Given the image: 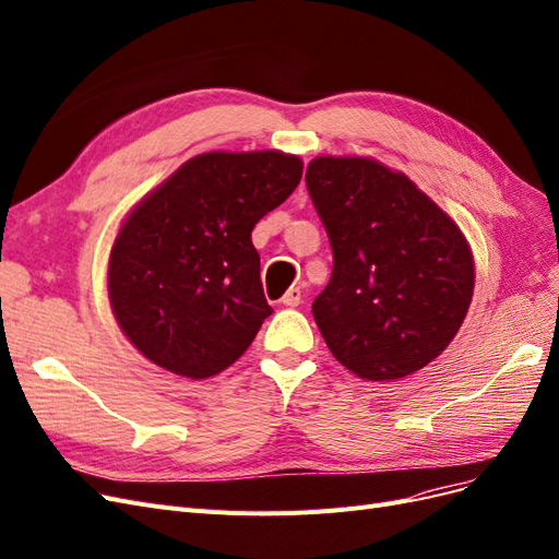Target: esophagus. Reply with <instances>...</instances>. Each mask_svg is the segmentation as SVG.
<instances>
[{"mask_svg": "<svg viewBox=\"0 0 559 559\" xmlns=\"http://www.w3.org/2000/svg\"><path fill=\"white\" fill-rule=\"evenodd\" d=\"M302 302V292L298 286H292L286 292V296L282 298V305H286V307H298Z\"/></svg>", "mask_w": 559, "mask_h": 559, "instance_id": "esophagus-1", "label": "esophagus"}]
</instances>
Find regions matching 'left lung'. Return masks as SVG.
I'll return each mask as SVG.
<instances>
[{"label": "left lung", "mask_w": 559, "mask_h": 559, "mask_svg": "<svg viewBox=\"0 0 559 559\" xmlns=\"http://www.w3.org/2000/svg\"><path fill=\"white\" fill-rule=\"evenodd\" d=\"M307 191L333 247L312 302L331 354L368 381L426 368L463 325L472 249L457 224L404 176L368 157H317Z\"/></svg>", "instance_id": "1"}]
</instances>
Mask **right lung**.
Wrapping results in <instances>:
<instances>
[{"mask_svg":"<svg viewBox=\"0 0 559 559\" xmlns=\"http://www.w3.org/2000/svg\"><path fill=\"white\" fill-rule=\"evenodd\" d=\"M300 178L302 162L277 150L205 152L131 210L110 249L108 298L147 360L207 379L247 352L273 314L252 230Z\"/></svg>","mask_w":559,"mask_h":559,"instance_id":"add662e5","label":"right lung"}]
</instances>
